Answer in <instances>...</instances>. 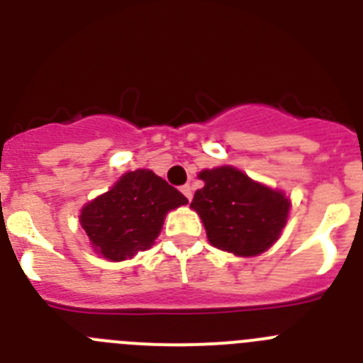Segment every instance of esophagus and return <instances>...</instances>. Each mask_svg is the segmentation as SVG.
I'll use <instances>...</instances> for the list:
<instances>
[{
    "label": "esophagus",
    "instance_id": "esophagus-1",
    "mask_svg": "<svg viewBox=\"0 0 363 363\" xmlns=\"http://www.w3.org/2000/svg\"><path fill=\"white\" fill-rule=\"evenodd\" d=\"M182 192H184V196L187 198L189 201L192 200V187H191V185H189V184L184 185V187H182Z\"/></svg>",
    "mask_w": 363,
    "mask_h": 363
}]
</instances>
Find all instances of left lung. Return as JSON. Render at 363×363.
<instances>
[{
	"mask_svg": "<svg viewBox=\"0 0 363 363\" xmlns=\"http://www.w3.org/2000/svg\"><path fill=\"white\" fill-rule=\"evenodd\" d=\"M203 187L194 192L211 245L234 256H258L277 243L289 218L291 200L281 191L251 179L236 167L203 169Z\"/></svg>",
	"mask_w": 363,
	"mask_h": 363,
	"instance_id": "1",
	"label": "left lung"
}]
</instances>
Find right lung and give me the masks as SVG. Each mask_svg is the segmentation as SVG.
<instances>
[{
	"label": "right lung",
	"mask_w": 363,
	"mask_h": 363,
	"mask_svg": "<svg viewBox=\"0 0 363 363\" xmlns=\"http://www.w3.org/2000/svg\"><path fill=\"white\" fill-rule=\"evenodd\" d=\"M185 203L187 198L178 189L149 169H138L83 205L79 223L94 252L123 262L154 245L167 213Z\"/></svg>",
	"instance_id": "right-lung-1"
}]
</instances>
